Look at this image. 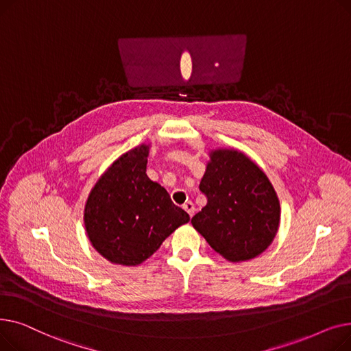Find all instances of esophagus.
<instances>
[{
	"mask_svg": "<svg viewBox=\"0 0 351 351\" xmlns=\"http://www.w3.org/2000/svg\"><path fill=\"white\" fill-rule=\"evenodd\" d=\"M183 209H185V210L189 213V216H191V217L193 216V213H195V205L192 204L191 200H189V202H186L185 205H183Z\"/></svg>",
	"mask_w": 351,
	"mask_h": 351,
	"instance_id": "esophagus-1",
	"label": "esophagus"
}]
</instances>
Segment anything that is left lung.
<instances>
[{"label":"left lung","instance_id":"left-lung-1","mask_svg":"<svg viewBox=\"0 0 351 351\" xmlns=\"http://www.w3.org/2000/svg\"><path fill=\"white\" fill-rule=\"evenodd\" d=\"M199 189L208 204L192 225L226 261L254 259L271 245L280 225V202L247 155L230 147L212 149Z\"/></svg>","mask_w":351,"mask_h":351}]
</instances>
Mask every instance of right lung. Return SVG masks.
Instances as JSON below:
<instances>
[{"instance_id": "right-lung-1", "label": "right lung", "mask_w": 351, "mask_h": 351, "mask_svg": "<svg viewBox=\"0 0 351 351\" xmlns=\"http://www.w3.org/2000/svg\"><path fill=\"white\" fill-rule=\"evenodd\" d=\"M151 143L121 155L90 189L84 209L86 236L106 261L138 266L160 247L189 215L173 205L159 183L146 175Z\"/></svg>"}]
</instances>
